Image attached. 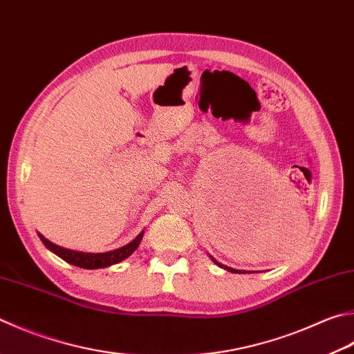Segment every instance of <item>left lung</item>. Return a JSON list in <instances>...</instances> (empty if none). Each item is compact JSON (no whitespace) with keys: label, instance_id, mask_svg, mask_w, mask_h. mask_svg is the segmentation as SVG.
Returning a JSON list of instances; mask_svg holds the SVG:
<instances>
[{"label":"left lung","instance_id":"8db88e82","mask_svg":"<svg viewBox=\"0 0 354 354\" xmlns=\"http://www.w3.org/2000/svg\"><path fill=\"white\" fill-rule=\"evenodd\" d=\"M212 260H214V259H212ZM214 262H216V260H214ZM218 266H222V268H225V270H228L230 272H243V271H240V270H234V268H230V266H225V265H222V263H218V262H216Z\"/></svg>","mask_w":354,"mask_h":354}]
</instances>
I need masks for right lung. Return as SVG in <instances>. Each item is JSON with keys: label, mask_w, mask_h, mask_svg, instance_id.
Masks as SVG:
<instances>
[{"label": "right lung", "mask_w": 354, "mask_h": 354, "mask_svg": "<svg viewBox=\"0 0 354 354\" xmlns=\"http://www.w3.org/2000/svg\"><path fill=\"white\" fill-rule=\"evenodd\" d=\"M143 232L145 231L140 232V234L132 240L131 243L122 246V248L108 251V252H97V254H94V252H80V251L66 250V248H62V246L49 242V240L43 237L41 234L38 236L41 239V242L46 245V248H49L52 252H55L58 257H62L68 263L80 266V268H84V270H97V268H106V266L115 265L118 262H122V260H124L126 257H129L132 252L137 250L140 242H142Z\"/></svg>", "instance_id": "1"}]
</instances>
